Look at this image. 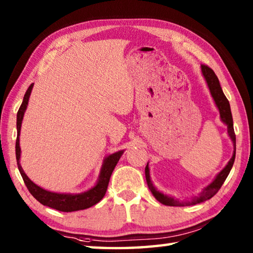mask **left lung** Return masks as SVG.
Returning <instances> with one entry per match:
<instances>
[{
	"label": "left lung",
	"instance_id": "obj_1",
	"mask_svg": "<svg viewBox=\"0 0 253 253\" xmlns=\"http://www.w3.org/2000/svg\"><path fill=\"white\" fill-rule=\"evenodd\" d=\"M201 70H202V75L204 77L205 81H207L208 87L210 89V92L213 97L214 101H215V105L217 107V109L220 111V117L221 121L223 122L226 126H228V134L230 136L231 140H232L233 146H234V151H233V155L231 157V160L229 161L228 164H226L225 168L221 170V172L216 175V177L213 179L212 183H210L207 187L203 188V191L201 192L199 196H195V198L192 199L190 202H179L176 199L172 198V196L165 195L161 193L160 191H157L155 187H154L153 183L151 181V176H149V169H148V163L145 168V176H146V182L148 188L151 190L152 194L155 196V199L164 205H169V207H179V205H191V204H198L201 202H204V201L210 200L212 196L215 195L217 193V191L220 190L222 184L224 183L225 178L228 177V175L230 173L231 169H232L233 163H234V158H235V134H234V129H233V119H232V114H231V108H230V104L229 100L226 99L225 95L222 91V88L219 83V79H217L216 75L214 74V71L211 69V68L205 66V65H201Z\"/></svg>",
	"mask_w": 253,
	"mask_h": 253
}]
</instances>
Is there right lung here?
<instances>
[{"label":"right lung","instance_id":"1","mask_svg":"<svg viewBox=\"0 0 253 253\" xmlns=\"http://www.w3.org/2000/svg\"><path fill=\"white\" fill-rule=\"evenodd\" d=\"M33 88V84L28 88L27 92L23 97V101L21 104L18 115H16V129H18V137H16L15 143V155H16V162H18V168L20 170L21 176H22L23 181L27 185L30 193L36 200L39 201L41 204L46 205V207L52 208L54 210L61 212H74L79 211V210H84L92 207V205L97 204L99 201L104 198L108 187V183L111 176V173L117 165L119 158L123 155L124 151H119L111 155L107 156L104 160V164L101 166L99 178L96 183V185L91 187L90 190L84 192V193L79 194H70V193H55V192L46 191L44 188L38 186L34 184L31 179H30L27 174L24 173L22 166L20 164V156H21V148H20V131H21V125H22V119L24 116L25 109L28 107L29 98L31 95Z\"/></svg>","mask_w":253,"mask_h":253}]
</instances>
